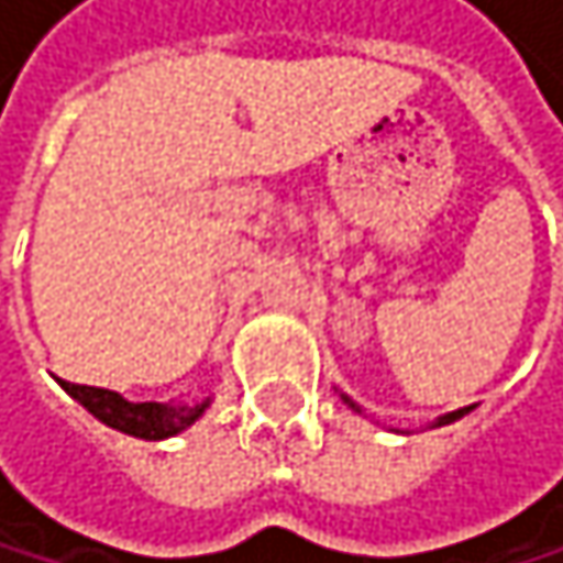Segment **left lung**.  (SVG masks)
Returning a JSON list of instances; mask_svg holds the SVG:
<instances>
[{
	"instance_id": "8db88e82",
	"label": "left lung",
	"mask_w": 563,
	"mask_h": 563,
	"mask_svg": "<svg viewBox=\"0 0 563 563\" xmlns=\"http://www.w3.org/2000/svg\"><path fill=\"white\" fill-rule=\"evenodd\" d=\"M341 401L347 405V408H354V412H361V405L354 401V398H347L344 391H341ZM473 412V405H466V408H456V412H445V416H439L435 422H432V429H439V426H449V422H456V419H463V416H470Z\"/></svg>"
}]
</instances>
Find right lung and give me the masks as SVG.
I'll use <instances>...</instances> for the list:
<instances>
[{
	"mask_svg": "<svg viewBox=\"0 0 563 563\" xmlns=\"http://www.w3.org/2000/svg\"><path fill=\"white\" fill-rule=\"evenodd\" d=\"M56 382L74 401H80L97 422L111 426L124 435L144 439V442H162V439L185 432L188 426H196L206 416V408L212 405V398H202V401H131L111 388L74 385L63 378H56Z\"/></svg>",
	"mask_w": 563,
	"mask_h": 563,
	"instance_id": "1",
	"label": "right lung"
}]
</instances>
